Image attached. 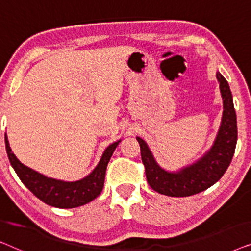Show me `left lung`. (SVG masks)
I'll use <instances>...</instances> for the list:
<instances>
[{
    "label": "left lung",
    "instance_id": "1",
    "mask_svg": "<svg viewBox=\"0 0 251 251\" xmlns=\"http://www.w3.org/2000/svg\"><path fill=\"white\" fill-rule=\"evenodd\" d=\"M216 77L219 82L224 111L214 145L200 160L176 173L167 171L156 163L145 140L137 137L147 181L157 193L176 198L198 194L217 183L227 170L238 140L236 114L227 81L219 72L216 73Z\"/></svg>",
    "mask_w": 251,
    "mask_h": 251
}]
</instances>
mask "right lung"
I'll return each mask as SVG.
<instances>
[{
	"instance_id": "obj_1",
	"label": "right lung",
	"mask_w": 251,
	"mask_h": 251,
	"mask_svg": "<svg viewBox=\"0 0 251 251\" xmlns=\"http://www.w3.org/2000/svg\"><path fill=\"white\" fill-rule=\"evenodd\" d=\"M120 142L121 140L111 144L105 150L97 167L83 179L63 181L46 177L20 162L10 149L8 137L5 135V149L10 163L22 183L44 203L61 209L76 208L87 204L100 194L104 187L106 168Z\"/></svg>"
}]
</instances>
